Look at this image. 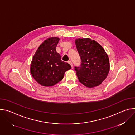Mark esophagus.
<instances>
[{
    "label": "esophagus",
    "mask_w": 135,
    "mask_h": 135,
    "mask_svg": "<svg viewBox=\"0 0 135 135\" xmlns=\"http://www.w3.org/2000/svg\"><path fill=\"white\" fill-rule=\"evenodd\" d=\"M68 62L70 65V66H71V68H73V62H72L71 61H68Z\"/></svg>",
    "instance_id": "1"
}]
</instances>
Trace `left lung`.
<instances>
[{
  "label": "left lung",
  "mask_w": 135,
  "mask_h": 135,
  "mask_svg": "<svg viewBox=\"0 0 135 135\" xmlns=\"http://www.w3.org/2000/svg\"><path fill=\"white\" fill-rule=\"evenodd\" d=\"M81 59L80 66L74 67L80 82L86 87L100 85L106 78L109 70V61L103 47L89 38L75 40Z\"/></svg>",
  "instance_id": "8db88e82"
}]
</instances>
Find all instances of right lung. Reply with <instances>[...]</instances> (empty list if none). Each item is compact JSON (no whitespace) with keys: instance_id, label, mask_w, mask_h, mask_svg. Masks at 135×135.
I'll use <instances>...</instances> for the list:
<instances>
[{"instance_id":"obj_1","label":"right lung","mask_w":135,"mask_h":135,"mask_svg":"<svg viewBox=\"0 0 135 135\" xmlns=\"http://www.w3.org/2000/svg\"><path fill=\"white\" fill-rule=\"evenodd\" d=\"M57 37L45 40L38 48L31 61L30 72L34 79L45 86H53L64 78L65 73L71 69L70 65L61 60L56 47Z\"/></svg>"}]
</instances>
